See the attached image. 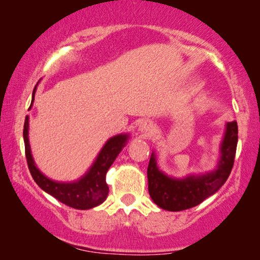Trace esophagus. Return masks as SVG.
<instances>
[{
  "label": "esophagus",
  "mask_w": 260,
  "mask_h": 260,
  "mask_svg": "<svg viewBox=\"0 0 260 260\" xmlns=\"http://www.w3.org/2000/svg\"><path fill=\"white\" fill-rule=\"evenodd\" d=\"M138 129L144 134H151L152 130H154V125H152L150 120H143V122L140 124V126H138Z\"/></svg>",
  "instance_id": "34e87169"
}]
</instances>
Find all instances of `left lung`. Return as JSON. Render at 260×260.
Listing matches in <instances>:
<instances>
[{
  "label": "left lung",
  "instance_id": "obj_1",
  "mask_svg": "<svg viewBox=\"0 0 260 260\" xmlns=\"http://www.w3.org/2000/svg\"><path fill=\"white\" fill-rule=\"evenodd\" d=\"M238 143V124H226L218 169L205 175H190L186 179H173L158 170L155 155L152 154L148 166V189L152 201L167 211L179 212L195 207L205 199L216 193L229 179L233 168Z\"/></svg>",
  "mask_w": 260,
  "mask_h": 260
}]
</instances>
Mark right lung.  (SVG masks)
I'll return each mask as SVG.
<instances>
[{
    "label": "right lung",
    "mask_w": 260,
    "mask_h": 260,
    "mask_svg": "<svg viewBox=\"0 0 260 260\" xmlns=\"http://www.w3.org/2000/svg\"><path fill=\"white\" fill-rule=\"evenodd\" d=\"M35 88L31 97V104L34 102ZM29 106V109H30ZM129 136L126 134L117 135L110 138L104 147L99 152L97 159L91 167L90 170L76 182H56L46 177L35 166L34 159L30 154L29 140H28V116L24 119L23 125V140L24 150H26V158L28 168L35 182L42 190L51 194L56 200L65 204L70 207L76 209H90L95 206L101 205L109 194V187L106 184L105 176L111 165L115 161L120 150L126 144Z\"/></svg>",
    "instance_id": "obj_1"
}]
</instances>
